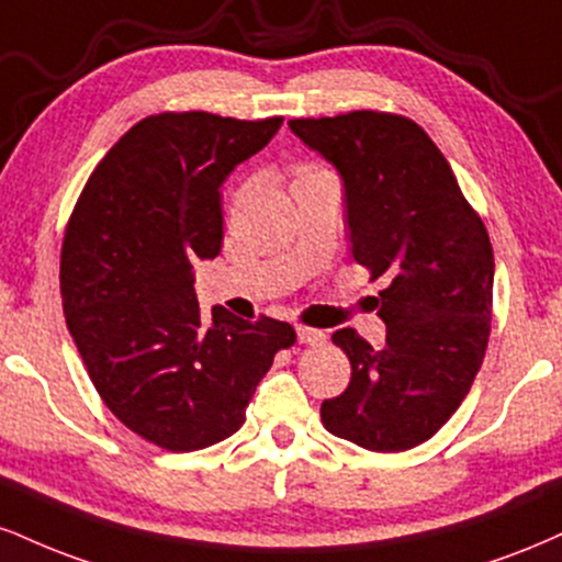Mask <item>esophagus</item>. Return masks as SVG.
I'll list each match as a JSON object with an SVG mask.
<instances>
[{"mask_svg": "<svg viewBox=\"0 0 562 562\" xmlns=\"http://www.w3.org/2000/svg\"><path fill=\"white\" fill-rule=\"evenodd\" d=\"M299 340L303 346H322L324 340H327V335L322 333V329H314V327H299Z\"/></svg>", "mask_w": 562, "mask_h": 562, "instance_id": "1", "label": "esophagus"}]
</instances>
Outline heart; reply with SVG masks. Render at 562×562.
<instances>
[{
    "mask_svg": "<svg viewBox=\"0 0 562 562\" xmlns=\"http://www.w3.org/2000/svg\"><path fill=\"white\" fill-rule=\"evenodd\" d=\"M324 170H319V167H314V165H303V167H299V180H303V178H314V175H322Z\"/></svg>",
    "mask_w": 562,
    "mask_h": 562,
    "instance_id": "1",
    "label": "heart"
}]
</instances>
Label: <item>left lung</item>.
Wrapping results in <instances>:
<instances>
[{
    "instance_id": "1",
    "label": "left lung",
    "mask_w": 562,
    "mask_h": 562,
    "mask_svg": "<svg viewBox=\"0 0 562 562\" xmlns=\"http://www.w3.org/2000/svg\"><path fill=\"white\" fill-rule=\"evenodd\" d=\"M346 182L350 251L380 290L387 340L337 329L350 384L322 424L363 450L403 452L435 437L469 395L492 324L495 256L476 209L427 131L392 112L290 120Z\"/></svg>"
}]
</instances>
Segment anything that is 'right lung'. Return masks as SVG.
Segmentation results:
<instances>
[{
  "instance_id": "right-lung-1",
  "label": "right lung",
  "mask_w": 562,
  "mask_h": 562,
  "mask_svg": "<svg viewBox=\"0 0 562 562\" xmlns=\"http://www.w3.org/2000/svg\"><path fill=\"white\" fill-rule=\"evenodd\" d=\"M282 117L159 112L135 123L88 178L65 227V322L106 408L170 452L222 442L256 384L295 342L288 322L201 316L193 261L222 248V182Z\"/></svg>"
}]
</instances>
